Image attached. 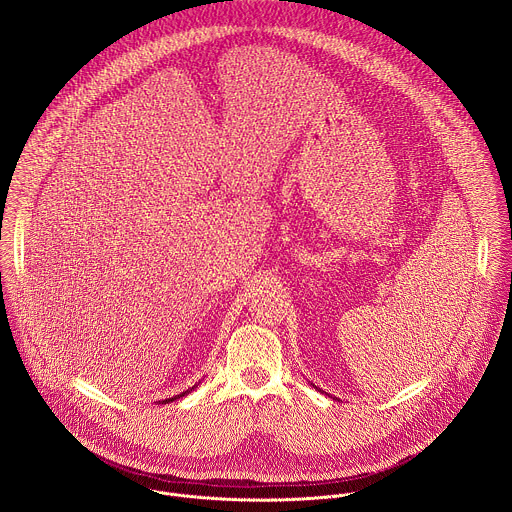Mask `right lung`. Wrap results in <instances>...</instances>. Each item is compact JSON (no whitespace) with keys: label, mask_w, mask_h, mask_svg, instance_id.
<instances>
[{"label":"right lung","mask_w":512,"mask_h":512,"mask_svg":"<svg viewBox=\"0 0 512 512\" xmlns=\"http://www.w3.org/2000/svg\"><path fill=\"white\" fill-rule=\"evenodd\" d=\"M197 386H199V384H195V386H193V388H189V390H185V392H183V394H179V396H173V398H166V400H162V404H168V402H175V400H179V398H183V396H187V394H189V392H193V390H195V388H197Z\"/></svg>","instance_id":"right-lung-1"}]
</instances>
